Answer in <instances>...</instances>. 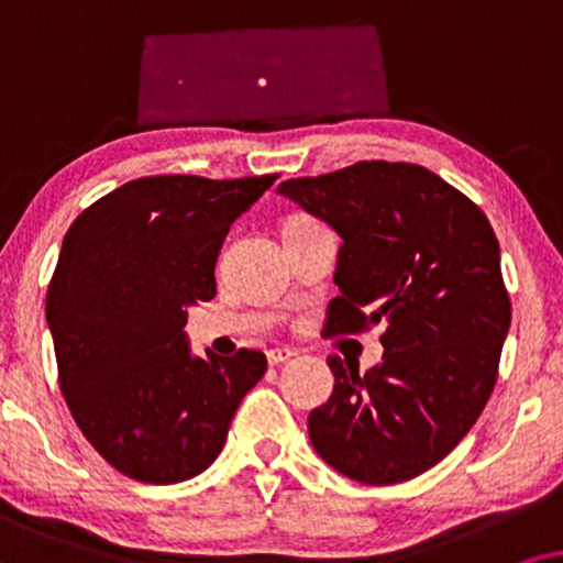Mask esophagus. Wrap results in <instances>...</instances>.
<instances>
[{
  "label": "esophagus",
  "instance_id": "obj_1",
  "mask_svg": "<svg viewBox=\"0 0 563 563\" xmlns=\"http://www.w3.org/2000/svg\"><path fill=\"white\" fill-rule=\"evenodd\" d=\"M294 355H296L294 350H288V347H275V350H269V352H267V363L273 365V368H275V365L288 363V360L294 357Z\"/></svg>",
  "mask_w": 563,
  "mask_h": 563
}]
</instances>
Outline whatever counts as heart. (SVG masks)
I'll return each mask as SVG.
<instances>
[{
    "mask_svg": "<svg viewBox=\"0 0 563 563\" xmlns=\"http://www.w3.org/2000/svg\"><path fill=\"white\" fill-rule=\"evenodd\" d=\"M298 223H313V221H303V219H301V221H294V223H290V227H298Z\"/></svg>",
    "mask_w": 563,
    "mask_h": 563,
    "instance_id": "obj_1",
    "label": "heart"
}]
</instances>
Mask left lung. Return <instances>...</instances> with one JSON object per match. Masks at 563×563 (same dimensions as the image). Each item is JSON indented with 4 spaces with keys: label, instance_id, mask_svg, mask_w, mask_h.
<instances>
[{
    "label": "left lung",
    "instance_id": "1",
    "mask_svg": "<svg viewBox=\"0 0 563 563\" xmlns=\"http://www.w3.org/2000/svg\"><path fill=\"white\" fill-rule=\"evenodd\" d=\"M286 195L342 236L327 336L384 324L360 376L329 357L334 391L309 415L313 451L363 484H399L461 443L497 384L512 306L482 208L407 162H357L286 179Z\"/></svg>",
    "mask_w": 563,
    "mask_h": 563
}]
</instances>
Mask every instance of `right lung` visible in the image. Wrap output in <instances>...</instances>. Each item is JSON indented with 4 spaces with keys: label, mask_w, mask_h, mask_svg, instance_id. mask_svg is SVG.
Instances as JSON below:
<instances>
[{
    "label": "right lung",
    "mask_w": 563,
    "mask_h": 563,
    "mask_svg": "<svg viewBox=\"0 0 563 563\" xmlns=\"http://www.w3.org/2000/svg\"><path fill=\"white\" fill-rule=\"evenodd\" d=\"M277 175L141 177L79 213L46 296L58 386L74 422L120 474L146 484L198 476L221 453L260 350L195 357L187 306L216 296L231 223Z\"/></svg>",
    "instance_id": "1"
}]
</instances>
